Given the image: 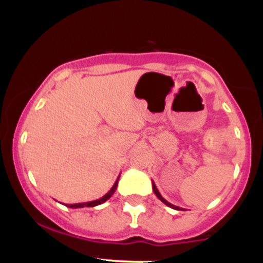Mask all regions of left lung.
Instances as JSON below:
<instances>
[{"mask_svg": "<svg viewBox=\"0 0 263 263\" xmlns=\"http://www.w3.org/2000/svg\"><path fill=\"white\" fill-rule=\"evenodd\" d=\"M152 188H153V192H155V194L157 195V198L159 199V200L162 201V203H164L165 205H167V206H170V208H172V209H176V210H182V208H179V206H176V205H173V204H171V203H168L167 200H165L164 198L162 197L161 195V193L158 192V189H157V186H156V184H155V182H153L152 180Z\"/></svg>", "mask_w": 263, "mask_h": 263, "instance_id": "1", "label": "left lung"}]
</instances>
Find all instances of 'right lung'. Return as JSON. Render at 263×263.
Returning a JSON list of instances; mask_svg holds the SVG:
<instances>
[{"instance_id": "1", "label": "right lung", "mask_w": 263, "mask_h": 263, "mask_svg": "<svg viewBox=\"0 0 263 263\" xmlns=\"http://www.w3.org/2000/svg\"><path fill=\"white\" fill-rule=\"evenodd\" d=\"M120 178V177H119ZM119 178L116 179V182L112 185V188H111L106 194L104 195V197L98 199V200H92V201H87V203H79V204H65L68 208H71V209H77V208H84V206H87V208H92V206H96V205H100L102 203H105V201L108 200L111 197H112V194L115 193V190L117 188V184H119Z\"/></svg>"}]
</instances>
